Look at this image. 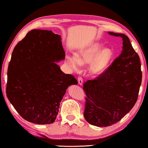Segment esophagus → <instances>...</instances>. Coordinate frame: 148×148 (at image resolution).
I'll use <instances>...</instances> for the list:
<instances>
[{"mask_svg":"<svg viewBox=\"0 0 148 148\" xmlns=\"http://www.w3.org/2000/svg\"><path fill=\"white\" fill-rule=\"evenodd\" d=\"M78 83H79V84L80 86H82L83 85V83H84V80L81 77H79L78 78Z\"/></svg>","mask_w":148,"mask_h":148,"instance_id":"esophagus-1","label":"esophagus"}]
</instances>
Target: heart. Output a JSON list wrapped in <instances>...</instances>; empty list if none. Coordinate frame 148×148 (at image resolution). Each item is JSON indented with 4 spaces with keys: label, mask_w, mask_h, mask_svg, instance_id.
<instances>
[{
    "label": "heart",
    "mask_w": 148,
    "mask_h": 148,
    "mask_svg": "<svg viewBox=\"0 0 148 148\" xmlns=\"http://www.w3.org/2000/svg\"><path fill=\"white\" fill-rule=\"evenodd\" d=\"M114 56L113 51L105 48L104 44L93 42L81 47L76 54H67L65 62L71 71L79 72L83 64H90V71L99 75L108 68Z\"/></svg>",
    "instance_id": "heart-1"
}]
</instances>
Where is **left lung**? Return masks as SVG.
I'll return each instance as SVG.
<instances>
[{
	"mask_svg": "<svg viewBox=\"0 0 148 148\" xmlns=\"http://www.w3.org/2000/svg\"><path fill=\"white\" fill-rule=\"evenodd\" d=\"M108 33L122 38L121 53L104 72L84 84V118L90 125L100 127L118 123L131 111L137 101L142 81L140 58L128 37Z\"/></svg>",
	"mask_w": 148,
	"mask_h": 148,
	"instance_id": "1",
	"label": "left lung"
}]
</instances>
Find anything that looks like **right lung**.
Here are the masks:
<instances>
[{
	"label": "right lung",
	"instance_id": "obj_1",
	"mask_svg": "<svg viewBox=\"0 0 148 148\" xmlns=\"http://www.w3.org/2000/svg\"><path fill=\"white\" fill-rule=\"evenodd\" d=\"M64 58L60 35L51 30H30L14 47L8 66L6 94L25 120L49 125L56 119L66 90L78 84L56 63Z\"/></svg>",
	"mask_w": 148,
	"mask_h": 148
}]
</instances>
